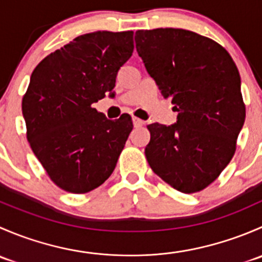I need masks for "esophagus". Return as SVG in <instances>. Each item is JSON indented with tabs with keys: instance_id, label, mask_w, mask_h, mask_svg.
Here are the masks:
<instances>
[{
	"instance_id": "esophagus-1",
	"label": "esophagus",
	"mask_w": 262,
	"mask_h": 262,
	"mask_svg": "<svg viewBox=\"0 0 262 262\" xmlns=\"http://www.w3.org/2000/svg\"><path fill=\"white\" fill-rule=\"evenodd\" d=\"M132 120H133V125L136 126V128H139V126L143 125V121H142L141 119L136 118V116H133V119H132Z\"/></svg>"
}]
</instances>
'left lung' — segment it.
Masks as SVG:
<instances>
[{
	"label": "left lung",
	"mask_w": 262,
	"mask_h": 262,
	"mask_svg": "<svg viewBox=\"0 0 262 262\" xmlns=\"http://www.w3.org/2000/svg\"><path fill=\"white\" fill-rule=\"evenodd\" d=\"M136 48L178 120L149 124L146 157L163 181L184 194L221 175L236 150L246 109L241 77L226 49L184 29L136 31Z\"/></svg>",
	"instance_id": "1"
}]
</instances>
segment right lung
Returning <instances> with one entry per match:
<instances>
[{"mask_svg": "<svg viewBox=\"0 0 262 262\" xmlns=\"http://www.w3.org/2000/svg\"><path fill=\"white\" fill-rule=\"evenodd\" d=\"M133 49V31H95L50 53L31 73L23 99L26 136L49 178L66 191H91L114 171L132 118L109 120L92 104L115 96L118 71Z\"/></svg>", "mask_w": 262, "mask_h": 262, "instance_id": "obj_1", "label": "right lung"}]
</instances>
